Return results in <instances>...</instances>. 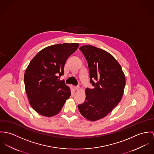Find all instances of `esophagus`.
Instances as JSON below:
<instances>
[{
	"label": "esophagus",
	"instance_id": "obj_1",
	"mask_svg": "<svg viewBox=\"0 0 154 154\" xmlns=\"http://www.w3.org/2000/svg\"><path fill=\"white\" fill-rule=\"evenodd\" d=\"M80 88V87L79 86H77V87H74V90L77 91V90H79Z\"/></svg>",
	"mask_w": 154,
	"mask_h": 154
}]
</instances>
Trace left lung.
Here are the masks:
<instances>
[{"label": "left lung", "instance_id": "8db88e82", "mask_svg": "<svg viewBox=\"0 0 154 154\" xmlns=\"http://www.w3.org/2000/svg\"><path fill=\"white\" fill-rule=\"evenodd\" d=\"M79 49L87 61L90 82L94 88L85 89V101L78 108L85 119L96 121L107 116L120 102L125 75L110 53L92 45H83Z\"/></svg>", "mask_w": 154, "mask_h": 154}]
</instances>
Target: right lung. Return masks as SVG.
Segmentation results:
<instances>
[{"instance_id": "obj_1", "label": "right lung", "mask_w": 154, "mask_h": 154, "mask_svg": "<svg viewBox=\"0 0 154 154\" xmlns=\"http://www.w3.org/2000/svg\"><path fill=\"white\" fill-rule=\"evenodd\" d=\"M78 43H64L47 47L31 61L24 74L26 93L31 107L41 115H57L71 96L69 86L58 79L64 75L69 57Z\"/></svg>"}]
</instances>
